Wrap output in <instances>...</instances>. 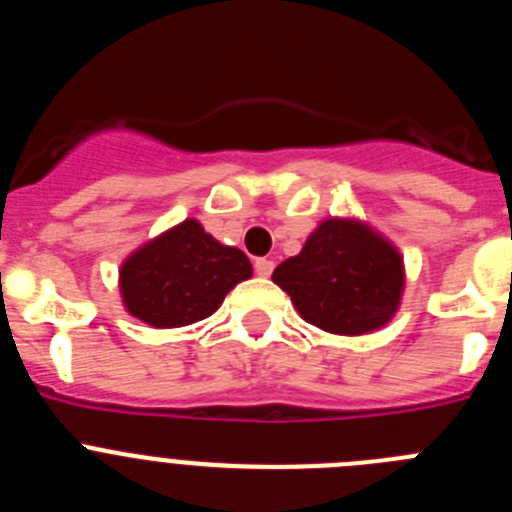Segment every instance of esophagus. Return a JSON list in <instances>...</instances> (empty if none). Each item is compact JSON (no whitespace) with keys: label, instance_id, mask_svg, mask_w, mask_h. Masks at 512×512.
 <instances>
[{"label":"esophagus","instance_id":"34e87169","mask_svg":"<svg viewBox=\"0 0 512 512\" xmlns=\"http://www.w3.org/2000/svg\"><path fill=\"white\" fill-rule=\"evenodd\" d=\"M253 269H256V274H259V277H269L271 271H274V261H271V259H256V261H253Z\"/></svg>","mask_w":512,"mask_h":512}]
</instances>
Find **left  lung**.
Returning a JSON list of instances; mask_svg holds the SVG:
<instances>
[{"label": "left lung", "mask_w": 512, "mask_h": 512, "mask_svg": "<svg viewBox=\"0 0 512 512\" xmlns=\"http://www.w3.org/2000/svg\"><path fill=\"white\" fill-rule=\"evenodd\" d=\"M307 323L338 336H361L395 315L402 295V259L366 225L325 220L302 251L274 269Z\"/></svg>", "instance_id": "1"}]
</instances>
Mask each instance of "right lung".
<instances>
[{
	"label": "right lung",
	"mask_w": 512,
	"mask_h": 512,
	"mask_svg": "<svg viewBox=\"0 0 512 512\" xmlns=\"http://www.w3.org/2000/svg\"><path fill=\"white\" fill-rule=\"evenodd\" d=\"M251 271L246 253L217 243L197 220H184L122 264L120 292L143 323L179 328L210 318Z\"/></svg>",
	"instance_id": "right-lung-1"
}]
</instances>
